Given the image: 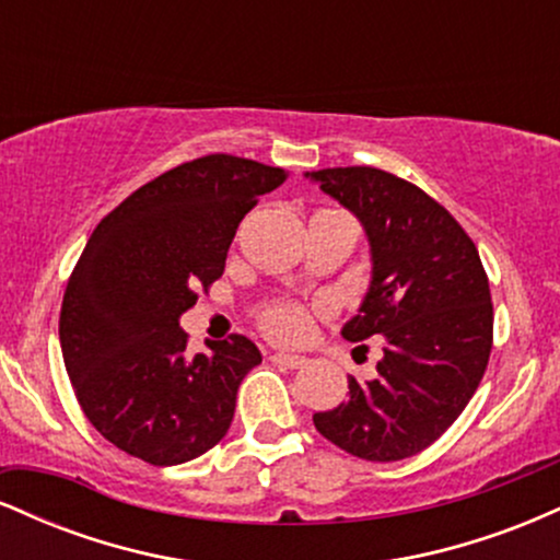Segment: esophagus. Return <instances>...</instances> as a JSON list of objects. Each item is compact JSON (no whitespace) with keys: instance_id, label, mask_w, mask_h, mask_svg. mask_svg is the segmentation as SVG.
Masks as SVG:
<instances>
[{"instance_id":"esophagus-1","label":"esophagus","mask_w":560,"mask_h":560,"mask_svg":"<svg viewBox=\"0 0 560 560\" xmlns=\"http://www.w3.org/2000/svg\"><path fill=\"white\" fill-rule=\"evenodd\" d=\"M271 361L276 365H284V369H302V365L307 363V358L302 355H289V352H273Z\"/></svg>"}]
</instances>
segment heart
<instances>
[{"instance_id":"b5f03b06","label":"heart","mask_w":560,"mask_h":560,"mask_svg":"<svg viewBox=\"0 0 560 560\" xmlns=\"http://www.w3.org/2000/svg\"><path fill=\"white\" fill-rule=\"evenodd\" d=\"M258 324L276 342H300L311 331V311L300 302L273 300L258 311Z\"/></svg>"}]
</instances>
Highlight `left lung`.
I'll list each match as a JSON object with an SVG mask.
<instances>
[{
    "label": "left lung",
    "mask_w": 560,
    "mask_h": 560,
    "mask_svg": "<svg viewBox=\"0 0 560 560\" xmlns=\"http://www.w3.org/2000/svg\"><path fill=\"white\" fill-rule=\"evenodd\" d=\"M363 223L371 287L342 337H384L376 378L350 376L347 400L313 416L363 460L421 453L464 413L492 350L490 281L477 244L436 199L395 173L350 165L305 173Z\"/></svg>",
    "instance_id": "1"
}]
</instances>
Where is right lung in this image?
<instances>
[{"label":"right lung","instance_id":"obj_1","mask_svg":"<svg viewBox=\"0 0 560 560\" xmlns=\"http://www.w3.org/2000/svg\"><path fill=\"white\" fill-rule=\"evenodd\" d=\"M284 182L273 165L205 155L96 223L68 279L60 345L83 416L118 450L176 466L226 436L260 350L231 334L189 358L178 318L223 276L242 218Z\"/></svg>","mask_w":560,"mask_h":560}]
</instances>
